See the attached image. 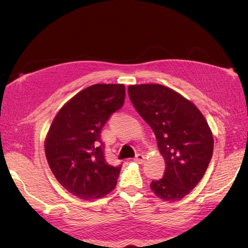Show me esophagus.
<instances>
[{"mask_svg":"<svg viewBox=\"0 0 248 248\" xmlns=\"http://www.w3.org/2000/svg\"><path fill=\"white\" fill-rule=\"evenodd\" d=\"M144 158H145V157H144L143 154H137L136 157L133 158V161L137 162L138 164H142V163L144 162Z\"/></svg>","mask_w":248,"mask_h":248,"instance_id":"obj_1","label":"esophagus"}]
</instances>
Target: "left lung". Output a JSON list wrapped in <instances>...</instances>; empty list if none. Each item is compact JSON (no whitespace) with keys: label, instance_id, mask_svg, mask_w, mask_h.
Returning <instances> with one entry per match:
<instances>
[{"label":"left lung","instance_id":"obj_1","mask_svg":"<svg viewBox=\"0 0 248 248\" xmlns=\"http://www.w3.org/2000/svg\"><path fill=\"white\" fill-rule=\"evenodd\" d=\"M134 108L156 137L166 169L151 189L165 201L183 199L197 186L213 154L212 132L190 100L159 84L130 85Z\"/></svg>","mask_w":248,"mask_h":248}]
</instances>
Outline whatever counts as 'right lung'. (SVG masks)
Masks as SVG:
<instances>
[{
    "label": "right lung",
    "mask_w": 248,
    "mask_h": 248,
    "mask_svg": "<svg viewBox=\"0 0 248 248\" xmlns=\"http://www.w3.org/2000/svg\"><path fill=\"white\" fill-rule=\"evenodd\" d=\"M124 84H95L63 105L51 124L45 152L54 177L79 199H98L116 187L121 165H109L100 132L124 103Z\"/></svg>",
    "instance_id": "1"
}]
</instances>
